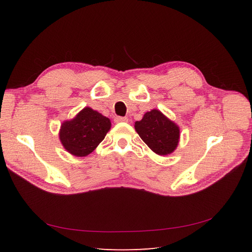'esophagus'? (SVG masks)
Returning a JSON list of instances; mask_svg holds the SVG:
<instances>
[{"mask_svg":"<svg viewBox=\"0 0 252 252\" xmlns=\"http://www.w3.org/2000/svg\"><path fill=\"white\" fill-rule=\"evenodd\" d=\"M127 118L126 117H116L115 118V122L116 123H120V122H127Z\"/></svg>","mask_w":252,"mask_h":252,"instance_id":"1","label":"esophagus"}]
</instances>
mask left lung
<instances>
[{
    "label": "left lung",
    "instance_id": "8db88e82",
    "mask_svg": "<svg viewBox=\"0 0 252 252\" xmlns=\"http://www.w3.org/2000/svg\"><path fill=\"white\" fill-rule=\"evenodd\" d=\"M134 127L144 143L160 156L172 154L178 147L180 127L158 109L147 111Z\"/></svg>",
    "mask_w": 252,
    "mask_h": 252
}]
</instances>
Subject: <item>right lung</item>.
I'll list each match as a JSON object with an SVG mask.
<instances>
[{
	"mask_svg": "<svg viewBox=\"0 0 252 252\" xmlns=\"http://www.w3.org/2000/svg\"><path fill=\"white\" fill-rule=\"evenodd\" d=\"M110 126L108 118L85 107L73 119L63 122L60 140L68 153L85 157L99 145Z\"/></svg>",
	"mask_w": 252,
	"mask_h": 252,
	"instance_id": "right-lung-1",
	"label": "right lung"
}]
</instances>
